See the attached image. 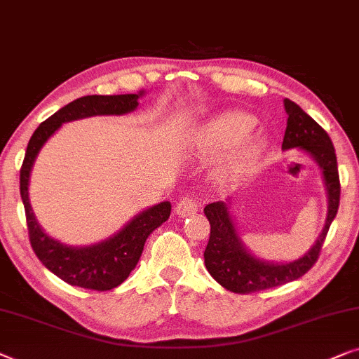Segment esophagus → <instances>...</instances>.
<instances>
[{"label": "esophagus", "instance_id": "esophagus-1", "mask_svg": "<svg viewBox=\"0 0 359 359\" xmlns=\"http://www.w3.org/2000/svg\"><path fill=\"white\" fill-rule=\"evenodd\" d=\"M197 207H199V202H197L194 196H184V197H181L178 202H176L175 212H176V215H180V217H188L192 214V212L197 210Z\"/></svg>", "mask_w": 359, "mask_h": 359}]
</instances>
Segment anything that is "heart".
I'll return each instance as SVG.
<instances>
[{
    "label": "heart",
    "instance_id": "obj_1",
    "mask_svg": "<svg viewBox=\"0 0 359 359\" xmlns=\"http://www.w3.org/2000/svg\"><path fill=\"white\" fill-rule=\"evenodd\" d=\"M256 124V118L249 113H223L202 128L201 144L210 152L235 147L228 157L226 165L235 173L244 171L254 165L264 150L262 139L252 134Z\"/></svg>",
    "mask_w": 359,
    "mask_h": 359
}]
</instances>
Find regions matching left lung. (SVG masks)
<instances>
[{
    "label": "left lung",
    "instance_id": "1",
    "mask_svg": "<svg viewBox=\"0 0 359 359\" xmlns=\"http://www.w3.org/2000/svg\"><path fill=\"white\" fill-rule=\"evenodd\" d=\"M285 110L288 121L283 137V149L298 147L308 152L322 170L329 212H327L324 230L318 241L303 257L288 264H272L261 261L249 254L238 236L235 223L225 202L218 201L204 207V214L210 223V236L204 251V262L209 273L223 288L233 293H254L273 288L303 277L319 259L322 244L334 222L340 204V178L337 167V155L329 134L318 123L304 113L294 102L285 98Z\"/></svg>",
    "mask_w": 359,
    "mask_h": 359
}]
</instances>
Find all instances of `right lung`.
<instances>
[{"mask_svg": "<svg viewBox=\"0 0 359 359\" xmlns=\"http://www.w3.org/2000/svg\"><path fill=\"white\" fill-rule=\"evenodd\" d=\"M144 92L126 95H86L67 103L45 119L30 137L25 157L20 167V197H22L29 240L40 262L63 282L95 292L116 288L137 266L145 240L155 228L168 220L171 204L160 202L136 215L115 236L93 246L72 248L55 241L41 230L29 202V178L41 145L61 124L72 119L95 115H124L136 110Z\"/></svg>", "mask_w": 359, "mask_h": 359, "instance_id": "obj_1", "label": "right lung"}]
</instances>
